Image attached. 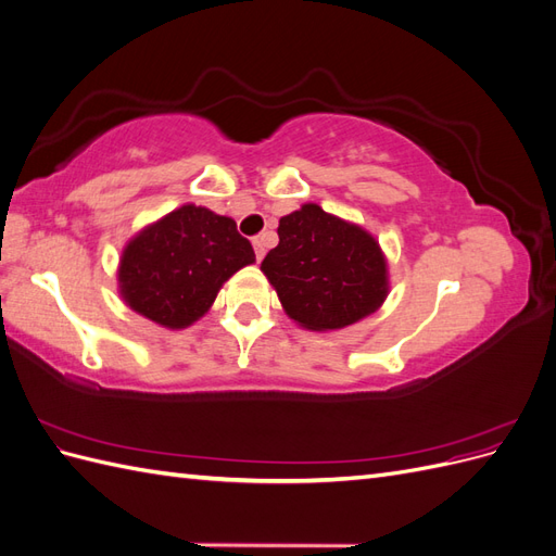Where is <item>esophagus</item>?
Listing matches in <instances>:
<instances>
[{
  "mask_svg": "<svg viewBox=\"0 0 556 556\" xmlns=\"http://www.w3.org/2000/svg\"><path fill=\"white\" fill-rule=\"evenodd\" d=\"M252 245H255V255H257V260H262V257H264V241H262V237H255V239H252Z\"/></svg>",
  "mask_w": 556,
  "mask_h": 556,
  "instance_id": "34e87169",
  "label": "esophagus"
}]
</instances>
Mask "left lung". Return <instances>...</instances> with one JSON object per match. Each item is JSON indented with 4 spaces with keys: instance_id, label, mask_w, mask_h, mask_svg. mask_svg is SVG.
Listing matches in <instances>:
<instances>
[{
    "instance_id": "obj_1",
    "label": "left lung",
    "mask_w": 556,
    "mask_h": 556,
    "mask_svg": "<svg viewBox=\"0 0 556 556\" xmlns=\"http://www.w3.org/2000/svg\"><path fill=\"white\" fill-rule=\"evenodd\" d=\"M278 239L262 271L294 323L313 331L343 329L380 308L387 264L371 233L306 204L280 217Z\"/></svg>"
}]
</instances>
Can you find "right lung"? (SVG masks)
Segmentation results:
<instances>
[{
  "label": "right lung",
  "mask_w": 556,
  "mask_h": 556,
  "mask_svg": "<svg viewBox=\"0 0 556 556\" xmlns=\"http://www.w3.org/2000/svg\"><path fill=\"white\" fill-rule=\"evenodd\" d=\"M255 262L231 217L182 206L131 239L121 260V292L153 323L185 329L204 315L223 282Z\"/></svg>",
  "instance_id": "add662e5"
}]
</instances>
